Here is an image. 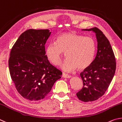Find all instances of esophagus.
<instances>
[{
	"instance_id": "1",
	"label": "esophagus",
	"mask_w": 122,
	"mask_h": 122,
	"mask_svg": "<svg viewBox=\"0 0 122 122\" xmlns=\"http://www.w3.org/2000/svg\"><path fill=\"white\" fill-rule=\"evenodd\" d=\"M62 77L64 78H70L71 77V76H69V75H68V74H65V73H63V74H62Z\"/></svg>"
}]
</instances>
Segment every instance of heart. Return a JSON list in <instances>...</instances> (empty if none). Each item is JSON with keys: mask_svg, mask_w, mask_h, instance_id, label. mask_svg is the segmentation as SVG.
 <instances>
[{"mask_svg": "<svg viewBox=\"0 0 122 122\" xmlns=\"http://www.w3.org/2000/svg\"><path fill=\"white\" fill-rule=\"evenodd\" d=\"M96 51L94 38L67 32L60 35L56 43H49L46 49L47 58L53 65L58 66L66 53L67 61L61 66L63 71L70 72L78 68L86 69L92 63Z\"/></svg>", "mask_w": 122, "mask_h": 122, "instance_id": "obj_1", "label": "heart"}]
</instances>
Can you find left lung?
<instances>
[{"label": "left lung", "mask_w": 122, "mask_h": 122, "mask_svg": "<svg viewBox=\"0 0 122 122\" xmlns=\"http://www.w3.org/2000/svg\"><path fill=\"white\" fill-rule=\"evenodd\" d=\"M95 34L97 51L92 63L80 73L83 87L76 96L84 102L97 100L105 93L112 82L116 70V59L110 42L97 28L82 29Z\"/></svg>", "instance_id": "1"}]
</instances>
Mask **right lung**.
<instances>
[{
    "label": "right lung",
    "instance_id": "obj_1",
    "mask_svg": "<svg viewBox=\"0 0 122 122\" xmlns=\"http://www.w3.org/2000/svg\"><path fill=\"white\" fill-rule=\"evenodd\" d=\"M51 34L48 29L27 30L10 51V76L20 94L30 101L44 99L62 74L46 55L45 44Z\"/></svg>",
    "mask_w": 122,
    "mask_h": 122
}]
</instances>
